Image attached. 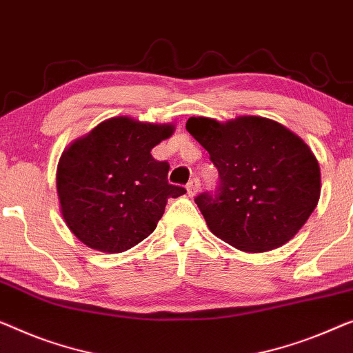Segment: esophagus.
<instances>
[{"instance_id": "esophagus-1", "label": "esophagus", "mask_w": 353, "mask_h": 353, "mask_svg": "<svg viewBox=\"0 0 353 353\" xmlns=\"http://www.w3.org/2000/svg\"><path fill=\"white\" fill-rule=\"evenodd\" d=\"M199 188H201V181H199V178H191V180H189V183H188V186H186L188 196L189 197L196 196Z\"/></svg>"}]
</instances>
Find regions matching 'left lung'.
<instances>
[{
	"instance_id": "8db88e82",
	"label": "left lung",
	"mask_w": 353,
	"mask_h": 353,
	"mask_svg": "<svg viewBox=\"0 0 353 353\" xmlns=\"http://www.w3.org/2000/svg\"><path fill=\"white\" fill-rule=\"evenodd\" d=\"M186 129L218 168L214 192L196 197L214 236L242 252L282 247L320 199L319 161L303 139L268 117H189Z\"/></svg>"
}]
</instances>
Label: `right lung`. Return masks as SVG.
I'll return each instance as SVG.
<instances>
[{
	"label": "right lung",
	"instance_id": "obj_1",
	"mask_svg": "<svg viewBox=\"0 0 353 353\" xmlns=\"http://www.w3.org/2000/svg\"><path fill=\"white\" fill-rule=\"evenodd\" d=\"M173 130L172 124L117 116L66 148L57 165V194L66 226L81 242L121 253L154 231L167 199L186 192L168 185V162L151 156Z\"/></svg>",
	"mask_w": 353,
	"mask_h": 353
}]
</instances>
